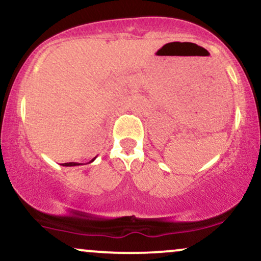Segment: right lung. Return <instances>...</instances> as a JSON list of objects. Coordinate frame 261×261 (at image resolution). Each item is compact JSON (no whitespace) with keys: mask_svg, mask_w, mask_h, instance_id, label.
I'll list each match as a JSON object with an SVG mask.
<instances>
[{"mask_svg":"<svg viewBox=\"0 0 261 261\" xmlns=\"http://www.w3.org/2000/svg\"><path fill=\"white\" fill-rule=\"evenodd\" d=\"M95 159H96V156L90 163H92L93 161H95ZM62 165L63 166H77V165H81V164H80V163H64V164H62Z\"/></svg>","mask_w":261,"mask_h":261,"instance_id":"1","label":"right lung"}]
</instances>
